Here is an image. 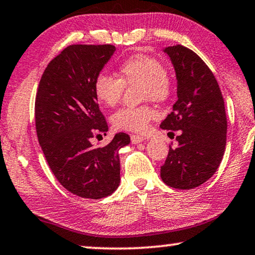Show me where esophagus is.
<instances>
[{
	"instance_id": "34e87169",
	"label": "esophagus",
	"mask_w": 255,
	"mask_h": 255,
	"mask_svg": "<svg viewBox=\"0 0 255 255\" xmlns=\"http://www.w3.org/2000/svg\"><path fill=\"white\" fill-rule=\"evenodd\" d=\"M143 140H145V138H143V136H141V135H138V134H132L131 135V141H132V143H140V142H142Z\"/></svg>"
}]
</instances>
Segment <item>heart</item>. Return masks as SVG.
I'll return each instance as SVG.
<instances>
[{"label": "heart", "mask_w": 255, "mask_h": 255, "mask_svg": "<svg viewBox=\"0 0 255 255\" xmlns=\"http://www.w3.org/2000/svg\"><path fill=\"white\" fill-rule=\"evenodd\" d=\"M119 78L100 73L94 80L93 90L99 102L114 107L120 102L124 85L139 84L141 100L164 101L171 93V78L160 61L146 54L131 55L117 66ZM157 112L148 105L123 107L112 115V124L117 130L143 132Z\"/></svg>", "instance_id": "b5f03b06"}]
</instances>
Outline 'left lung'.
<instances>
[{"instance_id": "left-lung-1", "label": "left lung", "mask_w": 255, "mask_h": 255, "mask_svg": "<svg viewBox=\"0 0 255 255\" xmlns=\"http://www.w3.org/2000/svg\"><path fill=\"white\" fill-rule=\"evenodd\" d=\"M177 78L178 100L160 127L178 131L176 148L170 146L161 178L178 190L200 186L222 161L227 142V115L217 80L194 51L182 45L167 47Z\"/></svg>"}]
</instances>
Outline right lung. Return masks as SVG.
Returning <instances> with one entry per match:
<instances>
[{"mask_svg":"<svg viewBox=\"0 0 255 255\" xmlns=\"http://www.w3.org/2000/svg\"><path fill=\"white\" fill-rule=\"evenodd\" d=\"M116 48L71 45L47 65L35 98L38 140L54 176L72 194L101 199L120 185L119 150L130 143L123 132L105 147L91 139L108 131L93 85Z\"/></svg>","mask_w":255,"mask_h":255,"instance_id":"obj_1","label":"right lung"}]
</instances>
